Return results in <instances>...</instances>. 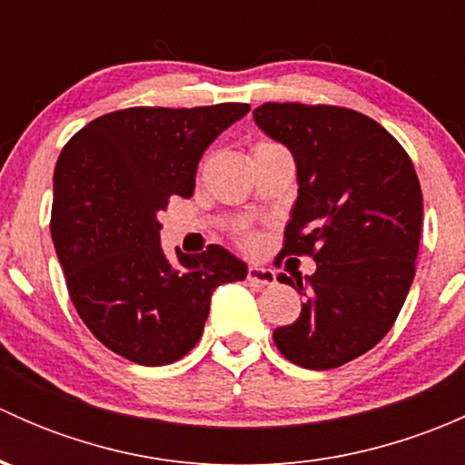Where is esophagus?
<instances>
[{
	"mask_svg": "<svg viewBox=\"0 0 465 465\" xmlns=\"http://www.w3.org/2000/svg\"><path fill=\"white\" fill-rule=\"evenodd\" d=\"M247 279H250L252 283L261 285V288H267V285L276 283L274 272L267 270V267H259V265H252L250 270H247Z\"/></svg>",
	"mask_w": 465,
	"mask_h": 465,
	"instance_id": "34e87169",
	"label": "esophagus"
}]
</instances>
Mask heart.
Listing matches in <instances>:
<instances>
[{
	"instance_id": "1",
	"label": "heart",
	"mask_w": 465,
	"mask_h": 465,
	"mask_svg": "<svg viewBox=\"0 0 465 465\" xmlns=\"http://www.w3.org/2000/svg\"><path fill=\"white\" fill-rule=\"evenodd\" d=\"M259 145H274V143H259ZM241 245L245 247V250H256V247H259V236H256V233H242Z\"/></svg>"
}]
</instances>
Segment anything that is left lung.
I'll list each match as a JSON object with an SVG mask.
<instances>
[{"instance_id": "1", "label": "left lung", "mask_w": 465, "mask_h": 465, "mask_svg": "<svg viewBox=\"0 0 465 465\" xmlns=\"http://www.w3.org/2000/svg\"><path fill=\"white\" fill-rule=\"evenodd\" d=\"M254 121L297 163L281 256L317 262L306 283L279 276L306 302L272 337L299 367H341L387 335L414 281L423 224L414 163L378 121L349 107L262 103Z\"/></svg>"}]
</instances>
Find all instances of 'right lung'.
Here are the masks:
<instances>
[{
	"label": "right lung",
	"mask_w": 465,
	"mask_h": 465,
	"mask_svg": "<svg viewBox=\"0 0 465 465\" xmlns=\"http://www.w3.org/2000/svg\"><path fill=\"white\" fill-rule=\"evenodd\" d=\"M250 112L247 103L128 107L78 130L54 173L51 238L74 308L92 335L130 362L162 367L203 337L211 294L247 265L218 245H159L171 195L191 198L203 153Z\"/></svg>",
	"instance_id": "right-lung-1"
}]
</instances>
